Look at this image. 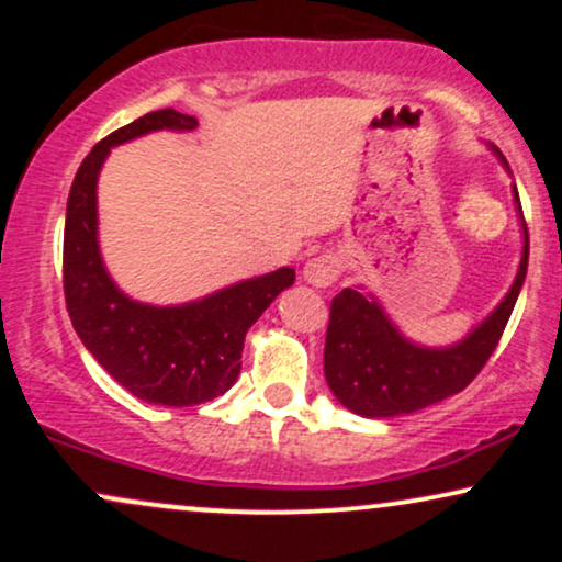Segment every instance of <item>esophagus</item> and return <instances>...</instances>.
I'll use <instances>...</instances> for the list:
<instances>
[{
  "label": "esophagus",
  "instance_id": "esophagus-1",
  "mask_svg": "<svg viewBox=\"0 0 562 562\" xmlns=\"http://www.w3.org/2000/svg\"><path fill=\"white\" fill-rule=\"evenodd\" d=\"M338 277H340V261L330 254L317 256V259L306 261V267H303V280L314 288H330Z\"/></svg>",
  "mask_w": 562,
  "mask_h": 562
}]
</instances>
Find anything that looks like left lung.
<instances>
[{
	"label": "left lung",
	"instance_id": "left-lung-1",
	"mask_svg": "<svg viewBox=\"0 0 562 562\" xmlns=\"http://www.w3.org/2000/svg\"><path fill=\"white\" fill-rule=\"evenodd\" d=\"M515 200L520 205L518 190ZM524 235V259L505 301L462 344L451 348L409 344L391 325L378 301L353 288L340 290L330 301V325L325 338V378L335 398L362 417H396L425 409L468 389L499 344L526 280V222Z\"/></svg>",
	"mask_w": 562,
	"mask_h": 562
}]
</instances>
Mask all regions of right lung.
Here are the masks:
<instances>
[{"label": "right lung", "instance_id": "right-lung-1", "mask_svg": "<svg viewBox=\"0 0 562 562\" xmlns=\"http://www.w3.org/2000/svg\"><path fill=\"white\" fill-rule=\"evenodd\" d=\"M195 126V115L166 108L97 142L70 184L63 235V290L81 344L126 391L164 406H195L222 396L240 375L245 333L295 282V269L282 267L184 306H147L113 285L97 245L102 160L113 145L147 132Z\"/></svg>", "mask_w": 562, "mask_h": 562}]
</instances>
